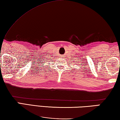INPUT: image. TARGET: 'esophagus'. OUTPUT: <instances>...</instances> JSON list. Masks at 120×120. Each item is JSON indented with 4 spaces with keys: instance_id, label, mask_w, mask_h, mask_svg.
Wrapping results in <instances>:
<instances>
[{
    "instance_id": "34e87169",
    "label": "esophagus",
    "mask_w": 120,
    "mask_h": 120,
    "mask_svg": "<svg viewBox=\"0 0 120 120\" xmlns=\"http://www.w3.org/2000/svg\"><path fill=\"white\" fill-rule=\"evenodd\" d=\"M61 56V58H62V57H63V56Z\"/></svg>"
}]
</instances>
